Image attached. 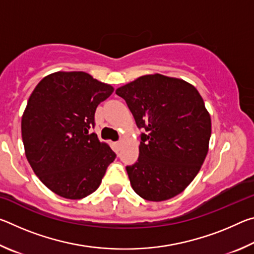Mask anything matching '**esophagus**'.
Wrapping results in <instances>:
<instances>
[{
  "label": "esophagus",
  "mask_w": 254,
  "mask_h": 254,
  "mask_svg": "<svg viewBox=\"0 0 254 254\" xmlns=\"http://www.w3.org/2000/svg\"><path fill=\"white\" fill-rule=\"evenodd\" d=\"M115 145H117V148H118V149H120V148H121V145H122V140H120V141H118V142H117V143H115Z\"/></svg>",
  "instance_id": "obj_1"
}]
</instances>
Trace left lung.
<instances>
[{
  "label": "left lung",
  "mask_w": 254,
  "mask_h": 254,
  "mask_svg": "<svg viewBox=\"0 0 254 254\" xmlns=\"http://www.w3.org/2000/svg\"><path fill=\"white\" fill-rule=\"evenodd\" d=\"M141 133L137 161L127 166L131 186L151 201L173 198L198 174L212 124L199 93L185 80L147 75L118 88Z\"/></svg>",
  "instance_id": "left-lung-1"
}]
</instances>
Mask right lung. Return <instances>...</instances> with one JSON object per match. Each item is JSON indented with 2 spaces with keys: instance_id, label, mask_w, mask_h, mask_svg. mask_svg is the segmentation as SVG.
<instances>
[{
  "instance_id": "add662e5",
  "label": "right lung",
  "mask_w": 254,
  "mask_h": 254,
  "mask_svg": "<svg viewBox=\"0 0 254 254\" xmlns=\"http://www.w3.org/2000/svg\"><path fill=\"white\" fill-rule=\"evenodd\" d=\"M113 87L84 71L45 77L30 96L21 122L25 156L50 190L80 199L100 187L117 154L98 140L95 112Z\"/></svg>"
}]
</instances>
